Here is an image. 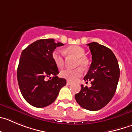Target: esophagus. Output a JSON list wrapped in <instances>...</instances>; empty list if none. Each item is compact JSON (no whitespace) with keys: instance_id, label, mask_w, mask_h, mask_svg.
Segmentation results:
<instances>
[{"instance_id":"esophagus-1","label":"esophagus","mask_w":132,"mask_h":132,"mask_svg":"<svg viewBox=\"0 0 132 132\" xmlns=\"http://www.w3.org/2000/svg\"><path fill=\"white\" fill-rule=\"evenodd\" d=\"M72 84V83L71 82V81H67V85H71V84Z\"/></svg>"}]
</instances>
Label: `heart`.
<instances>
[{
    "label": "heart",
    "instance_id": "heart-1",
    "mask_svg": "<svg viewBox=\"0 0 132 132\" xmlns=\"http://www.w3.org/2000/svg\"><path fill=\"white\" fill-rule=\"evenodd\" d=\"M66 52L69 54L72 55L77 57L78 60L76 61V66H80L84 69H86L88 67L89 61L87 57L85 56L86 52L82 47L77 45L70 46L66 48ZM52 56L56 66L58 68H62L64 66V63H65L63 52L60 50H55L52 52ZM82 75L83 70L81 67H78L75 69H67L60 72L61 77L71 81L77 80L79 78L82 76Z\"/></svg>",
    "mask_w": 132,
    "mask_h": 132
}]
</instances>
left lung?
Instances as JSON below:
<instances>
[{"instance_id":"8db88e82","label":"left lung","mask_w":132,"mask_h":132,"mask_svg":"<svg viewBox=\"0 0 132 132\" xmlns=\"http://www.w3.org/2000/svg\"><path fill=\"white\" fill-rule=\"evenodd\" d=\"M87 45L92 54V63L84 80L87 83L91 81V87L81 85V90L75 96L81 108L97 111L106 106L113 97L120 69L117 60L110 48L96 42Z\"/></svg>"}]
</instances>
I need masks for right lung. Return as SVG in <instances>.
I'll list each match as a JSON object with an SVG mask.
<instances>
[{
    "mask_svg": "<svg viewBox=\"0 0 132 132\" xmlns=\"http://www.w3.org/2000/svg\"><path fill=\"white\" fill-rule=\"evenodd\" d=\"M54 39L35 41L23 50L17 68L20 91L28 104L36 108L46 107L55 101L66 80L57 77V67L52 59L57 46H63ZM49 77L51 80H46Z\"/></svg>",
    "mask_w": 132,
    "mask_h": 132,
    "instance_id": "1",
    "label": "right lung"
}]
</instances>
